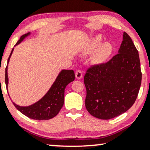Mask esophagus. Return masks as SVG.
<instances>
[{"label": "esophagus", "instance_id": "esophagus-1", "mask_svg": "<svg viewBox=\"0 0 150 150\" xmlns=\"http://www.w3.org/2000/svg\"><path fill=\"white\" fill-rule=\"evenodd\" d=\"M75 76H76V79H81L82 77H83V74H82L81 71H80V70L76 71V74H75Z\"/></svg>", "mask_w": 150, "mask_h": 150}]
</instances>
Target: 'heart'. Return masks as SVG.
<instances>
[{
  "instance_id": "b5f03b06",
  "label": "heart",
  "mask_w": 150,
  "mask_h": 150,
  "mask_svg": "<svg viewBox=\"0 0 150 150\" xmlns=\"http://www.w3.org/2000/svg\"><path fill=\"white\" fill-rule=\"evenodd\" d=\"M102 42V37L96 36L89 38L86 43L83 54H91V62L94 65H101L105 63L112 56L114 51L113 45L109 41Z\"/></svg>"
}]
</instances>
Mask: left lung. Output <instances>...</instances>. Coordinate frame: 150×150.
<instances>
[{
	"label": "left lung",
	"mask_w": 150,
	"mask_h": 150,
	"mask_svg": "<svg viewBox=\"0 0 150 150\" xmlns=\"http://www.w3.org/2000/svg\"><path fill=\"white\" fill-rule=\"evenodd\" d=\"M141 81L139 53L124 32L118 54L106 64L90 68L84 76L88 113L110 120L126 112L137 97Z\"/></svg>",
	"instance_id": "1"
}]
</instances>
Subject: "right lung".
Wrapping results in <instances>:
<instances>
[{"mask_svg":"<svg viewBox=\"0 0 150 150\" xmlns=\"http://www.w3.org/2000/svg\"><path fill=\"white\" fill-rule=\"evenodd\" d=\"M30 35V32L24 34L18 41L16 44H20L22 41ZM14 49H12L11 53L8 59V64L10 61ZM75 75L73 70L62 69L56 77L55 81L53 83L46 94L31 105L26 107H21L15 104L12 101L16 108L22 114L30 119L36 120H48L56 117L61 110L64 103V91L66 86L69 83L74 80ZM6 88L8 90V65L6 68V76H5Z\"/></svg>","mask_w":150,"mask_h":150,"instance_id":"add662e5","label":"right lung"}]
</instances>
